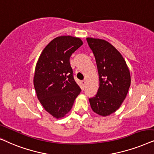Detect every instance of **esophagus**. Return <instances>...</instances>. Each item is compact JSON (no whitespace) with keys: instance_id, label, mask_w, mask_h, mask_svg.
I'll list each match as a JSON object with an SVG mask.
<instances>
[{"instance_id":"34e87169","label":"esophagus","mask_w":154,"mask_h":154,"mask_svg":"<svg viewBox=\"0 0 154 154\" xmlns=\"http://www.w3.org/2000/svg\"><path fill=\"white\" fill-rule=\"evenodd\" d=\"M82 85L84 86V87H85V85H86V81H85V80L82 81Z\"/></svg>"}]
</instances>
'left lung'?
Wrapping results in <instances>:
<instances>
[{
    "label": "left lung",
    "mask_w": 154,
    "mask_h": 154,
    "mask_svg": "<svg viewBox=\"0 0 154 154\" xmlns=\"http://www.w3.org/2000/svg\"><path fill=\"white\" fill-rule=\"evenodd\" d=\"M93 52L99 76L96 95L89 98L91 109L101 116H109L120 107L131 83L125 60L115 47L103 39L87 38Z\"/></svg>",
    "instance_id": "1"
}]
</instances>
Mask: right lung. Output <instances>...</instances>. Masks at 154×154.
<instances>
[{
  "instance_id": "right-lung-1",
  "label": "right lung",
  "mask_w": 154,
  "mask_h": 154,
  "mask_svg": "<svg viewBox=\"0 0 154 154\" xmlns=\"http://www.w3.org/2000/svg\"><path fill=\"white\" fill-rule=\"evenodd\" d=\"M83 44L79 38L61 36L45 47L36 63L34 86L38 99L57 119L69 112L81 89L75 81L69 58Z\"/></svg>"
}]
</instances>
